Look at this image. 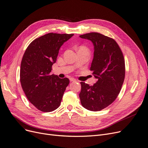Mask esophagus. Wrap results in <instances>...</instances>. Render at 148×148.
Instances as JSON below:
<instances>
[{"label": "esophagus", "instance_id": "obj_1", "mask_svg": "<svg viewBox=\"0 0 148 148\" xmlns=\"http://www.w3.org/2000/svg\"><path fill=\"white\" fill-rule=\"evenodd\" d=\"M69 80H70V81H71V82H76V80H75L74 78H73V77L70 78V79H69Z\"/></svg>", "mask_w": 148, "mask_h": 148}]
</instances>
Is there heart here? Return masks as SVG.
I'll return each instance as SVG.
<instances>
[{"label":"heart","mask_w":148,"mask_h":148,"mask_svg":"<svg viewBox=\"0 0 148 148\" xmlns=\"http://www.w3.org/2000/svg\"><path fill=\"white\" fill-rule=\"evenodd\" d=\"M87 49V47H85V46H80L79 47V49Z\"/></svg>","instance_id":"1"}]
</instances>
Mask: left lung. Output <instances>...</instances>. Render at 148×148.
<instances>
[{"instance_id":"obj_1","label":"left lung","mask_w":148,"mask_h":148,"mask_svg":"<svg viewBox=\"0 0 148 148\" xmlns=\"http://www.w3.org/2000/svg\"><path fill=\"white\" fill-rule=\"evenodd\" d=\"M90 40L95 46L90 70L97 79L90 86L81 82V104L90 111H100L116 99L125 77V60L116 41L97 32L80 36Z\"/></svg>"}]
</instances>
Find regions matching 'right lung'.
I'll list each match as a JSON object with an SVG mask.
<instances>
[{
    "label": "right lung",
    "mask_w": 148,
    "mask_h": 148,
    "mask_svg": "<svg viewBox=\"0 0 148 148\" xmlns=\"http://www.w3.org/2000/svg\"><path fill=\"white\" fill-rule=\"evenodd\" d=\"M73 35L49 33L36 38L24 53L20 69L21 86L28 100L41 112H52L61 103L69 80L51 72L60 47Z\"/></svg>",
    "instance_id": "add662e5"
}]
</instances>
